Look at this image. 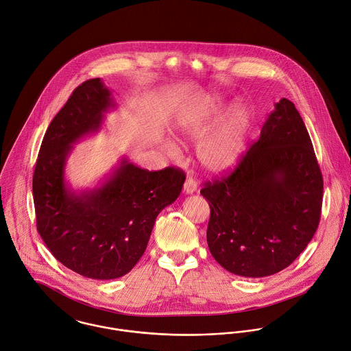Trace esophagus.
<instances>
[{
	"mask_svg": "<svg viewBox=\"0 0 351 351\" xmlns=\"http://www.w3.org/2000/svg\"><path fill=\"white\" fill-rule=\"evenodd\" d=\"M183 187H184V193H186V194H193V193L197 191L198 184H197V182H195L193 178H187Z\"/></svg>",
	"mask_w": 351,
	"mask_h": 351,
	"instance_id": "34e87169",
	"label": "esophagus"
}]
</instances>
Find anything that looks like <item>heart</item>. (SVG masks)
I'll return each mask as SVG.
<instances>
[{"mask_svg": "<svg viewBox=\"0 0 351 351\" xmlns=\"http://www.w3.org/2000/svg\"><path fill=\"white\" fill-rule=\"evenodd\" d=\"M222 112V103L211 100L206 106L189 108L178 121L179 133L187 140H204L215 128ZM251 114L247 107L236 106L199 146L201 162L211 172H225L233 168L244 150ZM171 153L175 146L168 145Z\"/></svg>", "mask_w": 351, "mask_h": 351, "instance_id": "obj_1", "label": "heart"}]
</instances>
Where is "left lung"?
I'll return each instance as SVG.
<instances>
[{
  "label": "left lung",
  "mask_w": 351,
  "mask_h": 351,
  "mask_svg": "<svg viewBox=\"0 0 351 351\" xmlns=\"http://www.w3.org/2000/svg\"><path fill=\"white\" fill-rule=\"evenodd\" d=\"M201 194L210 206L209 250L229 273L261 278L295 261L320 222L323 176L290 100L280 99L236 168Z\"/></svg>",
  "instance_id": "left-lung-1"
}]
</instances>
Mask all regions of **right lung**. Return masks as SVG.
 Wrapping results in <instances>:
<instances>
[{
	"label": "right lung",
	"mask_w": 351,
	"mask_h": 351,
	"mask_svg": "<svg viewBox=\"0 0 351 351\" xmlns=\"http://www.w3.org/2000/svg\"><path fill=\"white\" fill-rule=\"evenodd\" d=\"M112 107L100 78L78 85L43 137L32 179L40 237L58 262L92 280L119 278L137 265L158 213L186 180L180 168L147 171L123 158L100 187L71 191L65 164L73 143L97 132Z\"/></svg>",
	"instance_id": "obj_1"
}]
</instances>
